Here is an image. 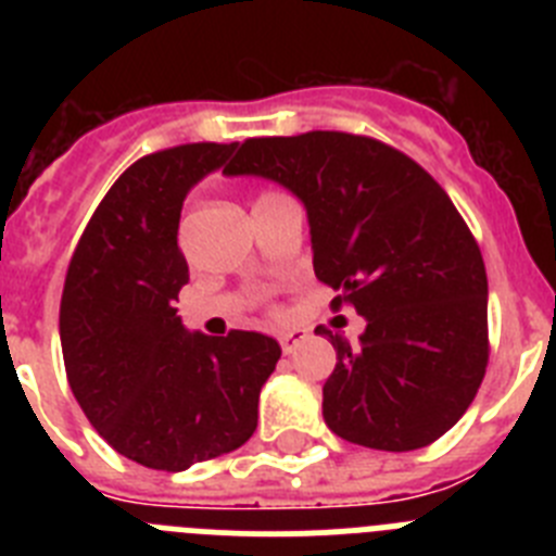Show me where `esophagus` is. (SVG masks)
<instances>
[{
    "mask_svg": "<svg viewBox=\"0 0 556 556\" xmlns=\"http://www.w3.org/2000/svg\"><path fill=\"white\" fill-rule=\"evenodd\" d=\"M303 339H306V333H303V331H281L278 342H281V351L283 353H292L294 348L301 345Z\"/></svg>",
    "mask_w": 556,
    "mask_h": 556,
    "instance_id": "esophagus-1",
    "label": "esophagus"
}]
</instances>
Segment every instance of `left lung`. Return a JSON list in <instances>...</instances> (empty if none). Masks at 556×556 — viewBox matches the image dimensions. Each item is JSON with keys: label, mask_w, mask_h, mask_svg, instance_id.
Wrapping results in <instances>:
<instances>
[{"label": "left lung", "mask_w": 556, "mask_h": 556, "mask_svg": "<svg viewBox=\"0 0 556 556\" xmlns=\"http://www.w3.org/2000/svg\"><path fill=\"white\" fill-rule=\"evenodd\" d=\"M225 175H255L306 205L314 275L367 320L337 351L323 417L348 443L426 448L465 415L488 367V273L443 186L367 136L248 139Z\"/></svg>", "instance_id": "8db88e82"}]
</instances>
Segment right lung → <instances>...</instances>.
<instances>
[{
  "label": "right lung",
  "mask_w": 556,
  "mask_h": 556,
  "mask_svg": "<svg viewBox=\"0 0 556 556\" xmlns=\"http://www.w3.org/2000/svg\"><path fill=\"white\" fill-rule=\"evenodd\" d=\"M236 144H180L127 166L88 219L61 298L68 387L100 437L152 470L191 468L236 451L258 424V392L281 345L255 331L184 328L178 248L191 186Z\"/></svg>",
  "instance_id": "right-lung-1"
}]
</instances>
